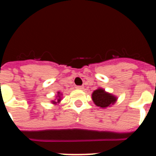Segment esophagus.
I'll use <instances>...</instances> for the list:
<instances>
[{
	"mask_svg": "<svg viewBox=\"0 0 156 156\" xmlns=\"http://www.w3.org/2000/svg\"><path fill=\"white\" fill-rule=\"evenodd\" d=\"M76 88L77 90H83V87H82V86H76Z\"/></svg>",
	"mask_w": 156,
	"mask_h": 156,
	"instance_id": "obj_1",
	"label": "esophagus"
}]
</instances>
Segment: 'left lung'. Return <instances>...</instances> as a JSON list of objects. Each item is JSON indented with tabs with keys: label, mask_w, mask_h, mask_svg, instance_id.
Segmentation results:
<instances>
[{
	"label": "left lung",
	"mask_w": 156,
	"mask_h": 156,
	"mask_svg": "<svg viewBox=\"0 0 156 156\" xmlns=\"http://www.w3.org/2000/svg\"><path fill=\"white\" fill-rule=\"evenodd\" d=\"M94 103L100 108H105L115 104L117 101V97L105 91L103 88L98 87L91 94Z\"/></svg>",
	"instance_id": "8db88e82"
}]
</instances>
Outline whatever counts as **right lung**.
<instances>
[{
	"label": "right lung",
	"instance_id": "right-lung-1",
	"mask_svg": "<svg viewBox=\"0 0 156 156\" xmlns=\"http://www.w3.org/2000/svg\"><path fill=\"white\" fill-rule=\"evenodd\" d=\"M62 94L61 93V92H59L58 91L57 92V95H56V97H55V99L53 101H51V102L52 103V104L54 105H58L59 104V103L61 102V101H62Z\"/></svg>",
	"mask_w": 156,
	"mask_h": 156
}]
</instances>
